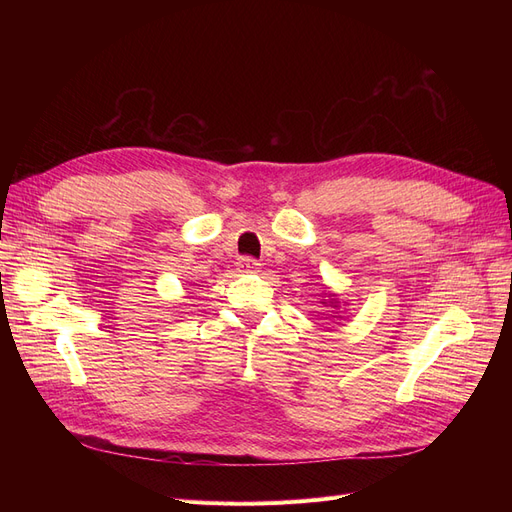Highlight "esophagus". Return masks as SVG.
I'll return each instance as SVG.
<instances>
[{"label": "esophagus", "instance_id": "1", "mask_svg": "<svg viewBox=\"0 0 512 512\" xmlns=\"http://www.w3.org/2000/svg\"><path fill=\"white\" fill-rule=\"evenodd\" d=\"M238 267L242 272H255V270H259V261H255L253 257H242L238 261Z\"/></svg>", "mask_w": 512, "mask_h": 512}]
</instances>
